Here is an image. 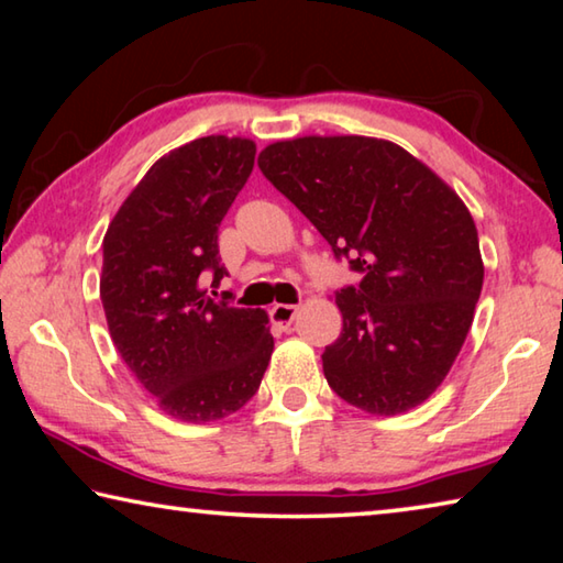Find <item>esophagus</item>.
<instances>
[{
    "mask_svg": "<svg viewBox=\"0 0 563 563\" xmlns=\"http://www.w3.org/2000/svg\"><path fill=\"white\" fill-rule=\"evenodd\" d=\"M295 316H298V305H273L271 308V320L280 328H288Z\"/></svg>",
    "mask_w": 563,
    "mask_h": 563,
    "instance_id": "1",
    "label": "esophagus"
}]
</instances>
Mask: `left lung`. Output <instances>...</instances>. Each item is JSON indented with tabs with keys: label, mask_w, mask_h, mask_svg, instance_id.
Wrapping results in <instances>:
<instances>
[{
	"label": "left lung",
	"mask_w": 563,
	"mask_h": 563,
	"mask_svg": "<svg viewBox=\"0 0 563 563\" xmlns=\"http://www.w3.org/2000/svg\"><path fill=\"white\" fill-rule=\"evenodd\" d=\"M258 166L362 275L335 295L342 332L322 352L328 385L379 417L422 405L460 355L484 283L462 198L385 139L278 141Z\"/></svg>",
	"instance_id": "left-lung-1"
}]
</instances>
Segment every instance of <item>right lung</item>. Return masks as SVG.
Wrapping results in <instances>:
<instances>
[{
    "label": "right lung",
    "mask_w": 563,
    "mask_h": 563,
    "mask_svg": "<svg viewBox=\"0 0 563 563\" xmlns=\"http://www.w3.org/2000/svg\"><path fill=\"white\" fill-rule=\"evenodd\" d=\"M255 144L203 136L168 151L103 235L101 302L121 360L178 422H216L258 393L273 355L268 316L211 300L221 283L218 225L245 186Z\"/></svg>",
    "instance_id": "add662e5"
}]
</instances>
